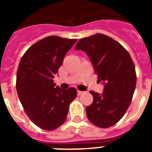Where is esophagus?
Instances as JSON below:
<instances>
[{
	"label": "esophagus",
	"mask_w": 152,
	"mask_h": 152,
	"mask_svg": "<svg viewBox=\"0 0 152 152\" xmlns=\"http://www.w3.org/2000/svg\"><path fill=\"white\" fill-rule=\"evenodd\" d=\"M83 93H84V92H82V91H80V90H77V95H78V96L82 95Z\"/></svg>",
	"instance_id": "1"
}]
</instances>
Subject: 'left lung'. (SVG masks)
Returning <instances> with one entry per match:
<instances>
[{
    "instance_id": "8db88e82",
    "label": "left lung",
    "mask_w": 152,
    "mask_h": 152,
    "mask_svg": "<svg viewBox=\"0 0 152 152\" xmlns=\"http://www.w3.org/2000/svg\"><path fill=\"white\" fill-rule=\"evenodd\" d=\"M75 50L86 53L104 84L102 94L90 91L94 102L86 108L89 121L106 129L121 120L131 104L136 84L135 65L129 53L113 39L96 34L79 39Z\"/></svg>"
}]
</instances>
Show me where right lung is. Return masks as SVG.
Here are the masks:
<instances>
[{
	"label": "right lung",
	"mask_w": 152,
	"mask_h": 152,
	"mask_svg": "<svg viewBox=\"0 0 152 152\" xmlns=\"http://www.w3.org/2000/svg\"><path fill=\"white\" fill-rule=\"evenodd\" d=\"M76 41L48 36L30 47L21 58L16 73L19 99L29 119L43 130L61 126L77 97L75 88L65 90L54 83L66 54Z\"/></svg>",
	"instance_id": "obj_1"
}]
</instances>
